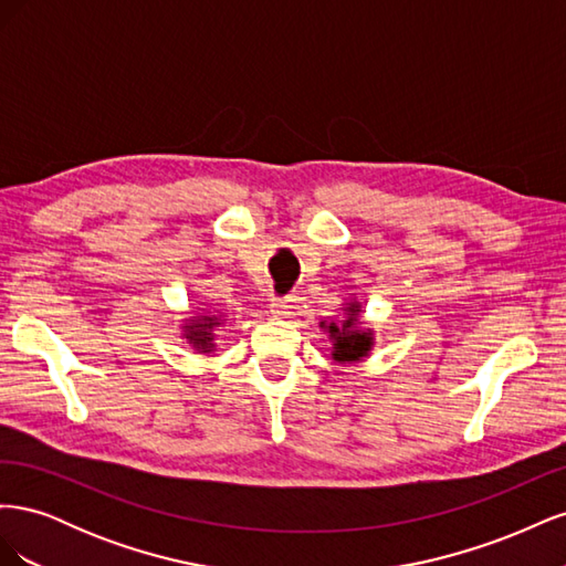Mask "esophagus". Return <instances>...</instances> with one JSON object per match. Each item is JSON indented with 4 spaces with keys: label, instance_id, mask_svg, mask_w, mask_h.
Returning a JSON list of instances; mask_svg holds the SVG:
<instances>
[{
    "label": "esophagus",
    "instance_id": "1",
    "mask_svg": "<svg viewBox=\"0 0 566 566\" xmlns=\"http://www.w3.org/2000/svg\"><path fill=\"white\" fill-rule=\"evenodd\" d=\"M293 302L295 300H290V297H273L271 304H269V310H271V314H276L279 318H287L290 314H293Z\"/></svg>",
    "mask_w": 566,
    "mask_h": 566
}]
</instances>
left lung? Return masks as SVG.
<instances>
[{
	"mask_svg": "<svg viewBox=\"0 0 566 566\" xmlns=\"http://www.w3.org/2000/svg\"><path fill=\"white\" fill-rule=\"evenodd\" d=\"M339 318L321 321V331L331 342V356L337 364H361L375 347V331L366 328L361 314L364 304L356 297L339 306Z\"/></svg>",
	"mask_w": 566,
	"mask_h": 566,
	"instance_id": "left-lung-1",
	"label": "left lung"
}]
</instances>
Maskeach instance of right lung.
<instances>
[{
    "mask_svg": "<svg viewBox=\"0 0 566 566\" xmlns=\"http://www.w3.org/2000/svg\"><path fill=\"white\" fill-rule=\"evenodd\" d=\"M227 323V314L196 310L193 316L181 321V339L196 354H212L217 349V331Z\"/></svg>",
    "mask_w": 566,
    "mask_h": 566,
    "instance_id": "right-lung-1",
    "label": "right lung"
}]
</instances>
